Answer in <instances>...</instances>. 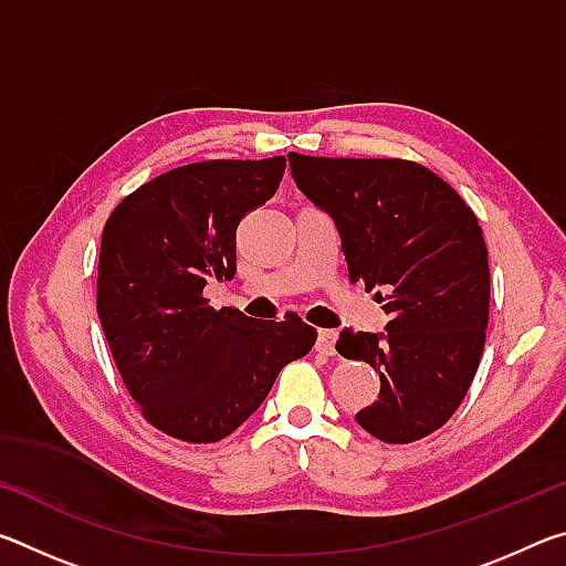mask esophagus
Wrapping results in <instances>:
<instances>
[{
  "mask_svg": "<svg viewBox=\"0 0 566 566\" xmlns=\"http://www.w3.org/2000/svg\"><path fill=\"white\" fill-rule=\"evenodd\" d=\"M317 349L322 352V354H332L337 352V334H334L332 329H319V334H317Z\"/></svg>",
  "mask_w": 566,
  "mask_h": 566,
  "instance_id": "esophagus-1",
  "label": "esophagus"
}]
</instances>
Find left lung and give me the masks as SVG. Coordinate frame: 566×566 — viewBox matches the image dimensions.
I'll return each instance as SVG.
<instances>
[{
  "label": "left lung",
  "instance_id": "left-lung-1",
  "mask_svg": "<svg viewBox=\"0 0 566 566\" xmlns=\"http://www.w3.org/2000/svg\"><path fill=\"white\" fill-rule=\"evenodd\" d=\"M296 189L337 227L349 280L377 290L385 332H339L347 359L379 371L357 424L389 444L432 434L476 375L490 322V262L472 209L405 159L286 155Z\"/></svg>",
  "mask_w": 566,
  "mask_h": 566
}]
</instances>
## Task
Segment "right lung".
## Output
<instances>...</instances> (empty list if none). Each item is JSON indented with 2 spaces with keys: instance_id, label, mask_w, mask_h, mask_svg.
I'll return each mask as SVG.
<instances>
[{
  "instance_id": "right-lung-1",
  "label": "right lung",
  "mask_w": 566,
  "mask_h": 566,
  "mask_svg": "<svg viewBox=\"0 0 566 566\" xmlns=\"http://www.w3.org/2000/svg\"><path fill=\"white\" fill-rule=\"evenodd\" d=\"M286 159H212L147 181L102 232L97 314L145 417L185 442H219L270 395L317 332L296 317L260 322L205 300L234 280L237 227L274 197Z\"/></svg>"
}]
</instances>
